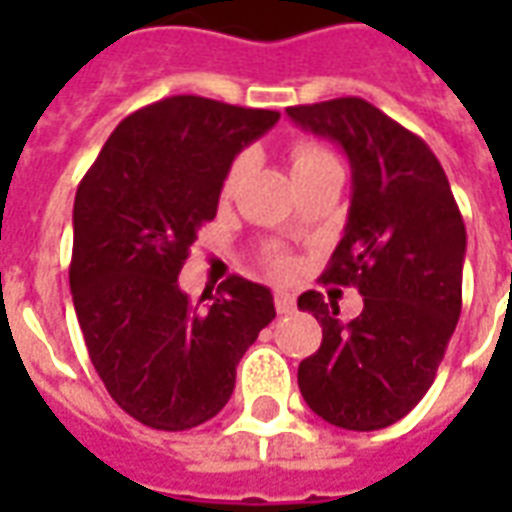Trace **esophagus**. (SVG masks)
Returning a JSON list of instances; mask_svg holds the SVG:
<instances>
[{
    "label": "esophagus",
    "instance_id": "1",
    "mask_svg": "<svg viewBox=\"0 0 512 512\" xmlns=\"http://www.w3.org/2000/svg\"><path fill=\"white\" fill-rule=\"evenodd\" d=\"M274 307H277L279 315H290V312L296 310V299L290 296L288 290H277L274 293Z\"/></svg>",
    "mask_w": 512,
    "mask_h": 512
}]
</instances>
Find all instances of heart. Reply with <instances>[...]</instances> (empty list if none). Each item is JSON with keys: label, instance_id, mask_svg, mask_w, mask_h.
Wrapping results in <instances>:
<instances>
[{"label": "heart", "instance_id": "heart-1", "mask_svg": "<svg viewBox=\"0 0 512 512\" xmlns=\"http://www.w3.org/2000/svg\"><path fill=\"white\" fill-rule=\"evenodd\" d=\"M329 153L323 150V147L318 145H296L293 147V153H290V164H293V175H301V172H307V169L318 167V164H323V161H329ZM246 169V158H238V161H233V167H230V172H227V178H224V194H233L235 186H238V180H241V175H244ZM274 268L277 271H290V260L285 255H274Z\"/></svg>", "mask_w": 512, "mask_h": 512}]
</instances>
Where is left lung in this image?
Here are the masks:
<instances>
[{
    "label": "left lung",
    "instance_id": "8db88e82",
    "mask_svg": "<svg viewBox=\"0 0 512 512\" xmlns=\"http://www.w3.org/2000/svg\"><path fill=\"white\" fill-rule=\"evenodd\" d=\"M288 117L351 161L345 235L323 279L365 296L343 323L337 301L301 293L323 343L299 365V389L337 428H386L425 397L461 318V211L430 147L362 98L290 106Z\"/></svg>",
    "mask_w": 512,
    "mask_h": 512
}]
</instances>
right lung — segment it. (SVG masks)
<instances>
[{
	"instance_id": "obj_1",
	"label": "right lung",
	"mask_w": 512,
	"mask_h": 512,
	"mask_svg": "<svg viewBox=\"0 0 512 512\" xmlns=\"http://www.w3.org/2000/svg\"><path fill=\"white\" fill-rule=\"evenodd\" d=\"M277 120L271 109L172 95L128 115L79 183L76 318L106 392L147 428L216 417L241 356L277 315L271 290L244 277L222 282L205 307L178 285L235 156Z\"/></svg>"
}]
</instances>
